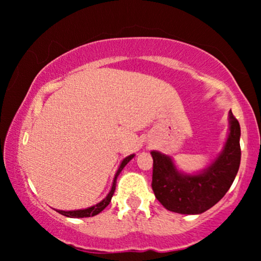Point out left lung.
Masks as SVG:
<instances>
[{
	"label": "left lung",
	"instance_id": "8db88e82",
	"mask_svg": "<svg viewBox=\"0 0 261 261\" xmlns=\"http://www.w3.org/2000/svg\"><path fill=\"white\" fill-rule=\"evenodd\" d=\"M229 132L223 148L210 165L196 173L180 172L170 155L152 151V189L167 210L185 215L206 212L229 190L240 166V124L229 112Z\"/></svg>",
	"mask_w": 261,
	"mask_h": 261
}]
</instances>
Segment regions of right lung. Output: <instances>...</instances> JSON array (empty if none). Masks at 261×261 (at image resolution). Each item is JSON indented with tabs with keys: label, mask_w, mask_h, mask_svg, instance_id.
I'll return each mask as SVG.
<instances>
[{
	"label": "right lung",
	"mask_w": 261,
	"mask_h": 261,
	"mask_svg": "<svg viewBox=\"0 0 261 261\" xmlns=\"http://www.w3.org/2000/svg\"><path fill=\"white\" fill-rule=\"evenodd\" d=\"M134 155L135 154L128 155V156H126V158L122 160V162H121L119 169H117L116 173H115V177H114L112 189H110V191L108 192V195H107L106 197L103 198L101 202L97 203V204H95V205H92V206H89V208H85V209H78V210H56V212H58L59 214H62V215L66 216V217H72V219H81V217H91V216L97 215V214L101 213L102 210L105 209L106 206L109 204L110 201H112V197H113L114 192H115L117 177H119V174L121 173V171L123 170V167L126 166L127 164L129 163L130 160L134 158Z\"/></svg>",
	"instance_id": "right-lung-1"
}]
</instances>
